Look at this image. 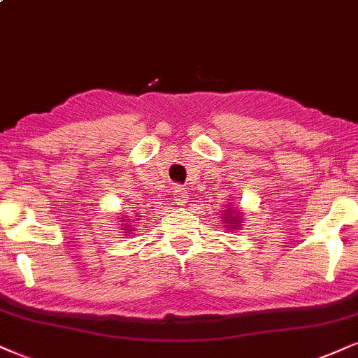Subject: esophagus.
Segmentation results:
<instances>
[{
  "instance_id": "esophagus-1",
  "label": "esophagus",
  "mask_w": 358,
  "mask_h": 358,
  "mask_svg": "<svg viewBox=\"0 0 358 358\" xmlns=\"http://www.w3.org/2000/svg\"><path fill=\"white\" fill-rule=\"evenodd\" d=\"M174 196H176V201H182L184 199V189H182V186H176Z\"/></svg>"
}]
</instances>
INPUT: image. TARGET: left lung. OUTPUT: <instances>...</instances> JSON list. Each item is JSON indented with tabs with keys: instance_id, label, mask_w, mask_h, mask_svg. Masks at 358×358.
Here are the masks:
<instances>
[{
	"instance_id": "8db88e82",
	"label": "left lung",
	"mask_w": 358,
	"mask_h": 358,
	"mask_svg": "<svg viewBox=\"0 0 358 358\" xmlns=\"http://www.w3.org/2000/svg\"><path fill=\"white\" fill-rule=\"evenodd\" d=\"M226 224H227V222H226Z\"/></svg>"
}]
</instances>
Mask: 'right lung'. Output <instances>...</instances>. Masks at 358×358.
I'll list each match as a JSON object with an SVG mask.
<instances>
[{
  "label": "right lung",
  "mask_w": 358,
  "mask_h": 358,
  "mask_svg": "<svg viewBox=\"0 0 358 358\" xmlns=\"http://www.w3.org/2000/svg\"><path fill=\"white\" fill-rule=\"evenodd\" d=\"M127 220H129V222H131V220H132V219H127ZM126 227H127V224H126Z\"/></svg>",
  "instance_id": "obj_1"
}]
</instances>
